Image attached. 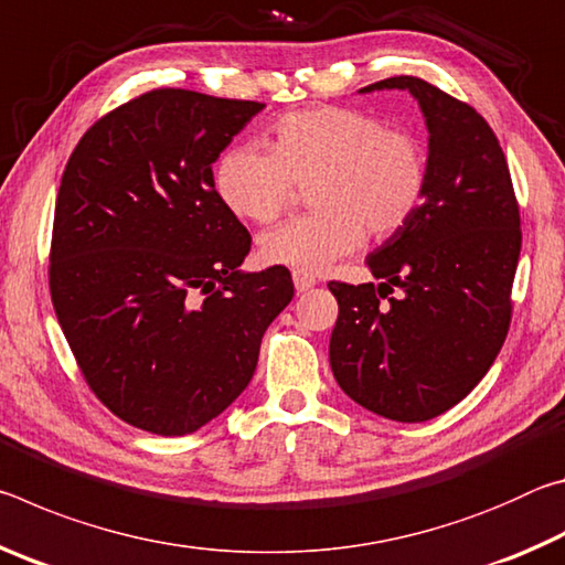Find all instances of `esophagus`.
Segmentation results:
<instances>
[{"mask_svg":"<svg viewBox=\"0 0 565 565\" xmlns=\"http://www.w3.org/2000/svg\"><path fill=\"white\" fill-rule=\"evenodd\" d=\"M294 286H296V291H309L311 286H317V276H311L306 271H294Z\"/></svg>","mask_w":565,"mask_h":565,"instance_id":"esophagus-1","label":"esophagus"}]
</instances>
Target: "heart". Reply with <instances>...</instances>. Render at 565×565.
I'll list each match as a JSON object with an SVG mask.
<instances>
[{"label":"heart","mask_w":565,"mask_h":565,"mask_svg":"<svg viewBox=\"0 0 565 565\" xmlns=\"http://www.w3.org/2000/svg\"><path fill=\"white\" fill-rule=\"evenodd\" d=\"M274 147L238 145L218 159L216 191L236 216L269 224L289 209L296 184L317 212L262 236L269 264L317 274L356 252L363 234L404 228L426 194V154L406 131L343 107L301 109L271 127Z\"/></svg>","instance_id":"obj_1"}]
</instances>
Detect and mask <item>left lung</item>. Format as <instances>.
Here are the masks:
<instances>
[{"label": "left lung", "instance_id": "obj_1", "mask_svg": "<svg viewBox=\"0 0 565 565\" xmlns=\"http://www.w3.org/2000/svg\"><path fill=\"white\" fill-rule=\"evenodd\" d=\"M381 89L408 92L424 114L426 194L414 218L366 256L379 284H329L339 301L329 361L359 406L418 424L471 394L499 356L521 216L503 149L481 114L418 76L359 92Z\"/></svg>", "mask_w": 565, "mask_h": 565}]
</instances>
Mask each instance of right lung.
Segmentation results:
<instances>
[{"label":"right lung","instance_id":"add662e5","mask_svg":"<svg viewBox=\"0 0 565 565\" xmlns=\"http://www.w3.org/2000/svg\"><path fill=\"white\" fill-rule=\"evenodd\" d=\"M259 102L154 89L84 134L54 209L50 289L94 394L159 436L206 426L248 386L294 299L289 269L242 271L252 236L212 164Z\"/></svg>","mask_w":565,"mask_h":565}]
</instances>
